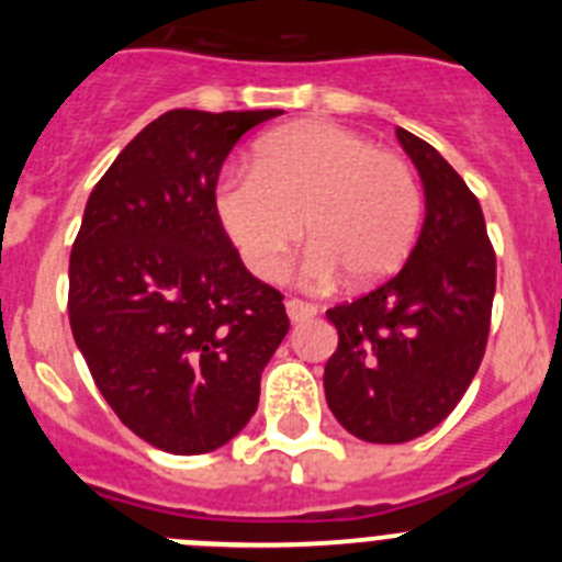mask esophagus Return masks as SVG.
I'll return each instance as SVG.
<instances>
[{
    "instance_id": "obj_1",
    "label": "esophagus",
    "mask_w": 562,
    "mask_h": 562,
    "mask_svg": "<svg viewBox=\"0 0 562 562\" xmlns=\"http://www.w3.org/2000/svg\"><path fill=\"white\" fill-rule=\"evenodd\" d=\"M286 315H290L292 324H301V321H310L317 315V306L310 301H301V297H290L286 301Z\"/></svg>"
}]
</instances>
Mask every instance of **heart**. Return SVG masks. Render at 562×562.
Segmentation results:
<instances>
[{
	"label": "heart",
	"instance_id": "b5f03b06",
	"mask_svg": "<svg viewBox=\"0 0 562 562\" xmlns=\"http://www.w3.org/2000/svg\"><path fill=\"white\" fill-rule=\"evenodd\" d=\"M213 207L256 276H281L306 227V284L329 286L342 272L374 284L408 258L422 191L414 168L369 137L335 123H301L267 134L252 168L222 173Z\"/></svg>",
	"mask_w": 562,
	"mask_h": 562
}]
</instances>
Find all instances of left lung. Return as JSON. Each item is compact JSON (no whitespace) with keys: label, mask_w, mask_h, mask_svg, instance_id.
I'll use <instances>...</instances> for the list:
<instances>
[{"label":"left lung","mask_w":562,"mask_h":562,"mask_svg":"<svg viewBox=\"0 0 562 562\" xmlns=\"http://www.w3.org/2000/svg\"><path fill=\"white\" fill-rule=\"evenodd\" d=\"M425 186V225L408 261L376 290L326 312L337 351L326 402L362 441L400 445L459 405L481 366L495 295V250L475 193L430 143L396 128Z\"/></svg>","instance_id":"left-lung-1"}]
</instances>
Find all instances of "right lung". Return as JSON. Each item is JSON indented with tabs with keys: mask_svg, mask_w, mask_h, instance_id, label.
<instances>
[{
	"mask_svg": "<svg viewBox=\"0 0 562 562\" xmlns=\"http://www.w3.org/2000/svg\"><path fill=\"white\" fill-rule=\"evenodd\" d=\"M278 114H160L89 193L69 252V326L89 374L166 453H211L245 428L290 331L284 295L247 272L213 207L238 137Z\"/></svg>",
	"mask_w": 562,
	"mask_h": 562,
	"instance_id": "1",
	"label": "right lung"
}]
</instances>
